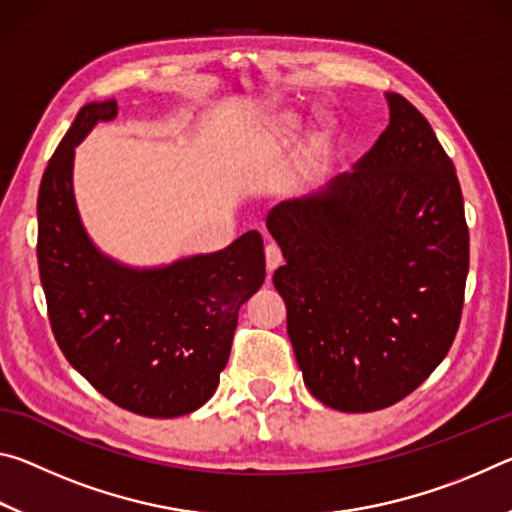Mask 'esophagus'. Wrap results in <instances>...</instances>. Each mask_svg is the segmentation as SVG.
I'll list each match as a JSON object with an SVG mask.
<instances>
[{
    "label": "esophagus",
    "instance_id": "34e87169",
    "mask_svg": "<svg viewBox=\"0 0 512 512\" xmlns=\"http://www.w3.org/2000/svg\"><path fill=\"white\" fill-rule=\"evenodd\" d=\"M284 257H282V250L277 244H268L266 246V268H268V277H271V273L275 271L277 266H282Z\"/></svg>",
    "mask_w": 512,
    "mask_h": 512
}]
</instances>
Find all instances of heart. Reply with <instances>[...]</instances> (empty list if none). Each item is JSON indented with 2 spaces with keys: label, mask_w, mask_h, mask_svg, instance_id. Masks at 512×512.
<instances>
[{
  "label": "heart",
  "mask_w": 512,
  "mask_h": 512,
  "mask_svg": "<svg viewBox=\"0 0 512 512\" xmlns=\"http://www.w3.org/2000/svg\"><path fill=\"white\" fill-rule=\"evenodd\" d=\"M296 126L298 117H284L282 121H271V124L259 128L253 137V151L257 158H268V155H273L282 146L284 137H287Z\"/></svg>",
  "instance_id": "heart-1"
}]
</instances>
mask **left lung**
<instances>
[{
    "instance_id": "left-lung-1",
    "label": "left lung",
    "mask_w": 512,
    "mask_h": 512,
    "mask_svg": "<svg viewBox=\"0 0 512 512\" xmlns=\"http://www.w3.org/2000/svg\"><path fill=\"white\" fill-rule=\"evenodd\" d=\"M386 99L391 124L354 171L266 219L287 259L273 284L302 377L345 413L393 406L438 368L470 268L454 162L413 103Z\"/></svg>"
}]
</instances>
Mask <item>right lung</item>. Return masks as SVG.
<instances>
[{"mask_svg":"<svg viewBox=\"0 0 512 512\" xmlns=\"http://www.w3.org/2000/svg\"><path fill=\"white\" fill-rule=\"evenodd\" d=\"M117 103L79 110L38 192V268L51 332L65 359L126 411L178 418L219 386L239 307L266 277L257 230L212 255L135 271L103 257L85 235L72 192L74 146Z\"/></svg>","mask_w":512,"mask_h":512,"instance_id":"1","label":"right lung"}]
</instances>
